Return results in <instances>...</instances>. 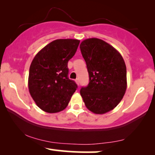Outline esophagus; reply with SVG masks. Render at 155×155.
Segmentation results:
<instances>
[{
  "label": "esophagus",
  "mask_w": 155,
  "mask_h": 155,
  "mask_svg": "<svg viewBox=\"0 0 155 155\" xmlns=\"http://www.w3.org/2000/svg\"><path fill=\"white\" fill-rule=\"evenodd\" d=\"M75 81H76V83L77 84V85H79V79H76Z\"/></svg>",
  "instance_id": "obj_1"
}]
</instances>
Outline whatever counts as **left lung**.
I'll list each match as a JSON object with an SVG mask.
<instances>
[{
    "instance_id": "1",
    "label": "left lung",
    "mask_w": 155,
    "mask_h": 155,
    "mask_svg": "<svg viewBox=\"0 0 155 155\" xmlns=\"http://www.w3.org/2000/svg\"><path fill=\"white\" fill-rule=\"evenodd\" d=\"M80 49L89 75V83L80 94L88 110L104 114L117 106L126 91L124 59L114 47L98 38L84 40Z\"/></svg>"
}]
</instances>
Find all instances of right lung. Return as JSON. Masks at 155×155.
I'll return each mask as SVG.
<instances>
[{
	"instance_id": "add662e5",
	"label": "right lung",
	"mask_w": 155,
	"mask_h": 155,
	"mask_svg": "<svg viewBox=\"0 0 155 155\" xmlns=\"http://www.w3.org/2000/svg\"><path fill=\"white\" fill-rule=\"evenodd\" d=\"M80 41L54 40L35 55L29 71L28 88L37 106L45 112L63 110L77 88L69 79L68 61L75 54Z\"/></svg>"
}]
</instances>
